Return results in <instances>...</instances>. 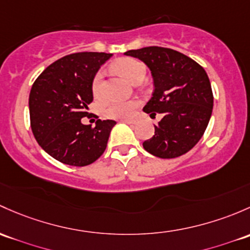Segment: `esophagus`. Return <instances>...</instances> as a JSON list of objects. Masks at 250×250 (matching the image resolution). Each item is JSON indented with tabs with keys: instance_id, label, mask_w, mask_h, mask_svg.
I'll return each instance as SVG.
<instances>
[{
	"instance_id": "obj_1",
	"label": "esophagus",
	"mask_w": 250,
	"mask_h": 250,
	"mask_svg": "<svg viewBox=\"0 0 250 250\" xmlns=\"http://www.w3.org/2000/svg\"><path fill=\"white\" fill-rule=\"evenodd\" d=\"M121 122H123V123H127V125H135V123H136V121H134V120H122V121H121Z\"/></svg>"
}]
</instances>
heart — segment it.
I'll return each instance as SVG.
<instances>
[{
  "mask_svg": "<svg viewBox=\"0 0 250 250\" xmlns=\"http://www.w3.org/2000/svg\"><path fill=\"white\" fill-rule=\"evenodd\" d=\"M112 68L120 73L123 78L127 79L130 83H135L140 78H144L146 74V65L139 60L133 57H122L112 63ZM103 70L97 72L92 81V92L96 98H99L103 93ZM139 106L138 101L127 102H114L110 103L105 109V115L110 118H129L135 112Z\"/></svg>",
  "mask_w": 250,
  "mask_h": 250,
  "instance_id": "heart-1",
  "label": "heart"
}]
</instances>
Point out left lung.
I'll use <instances>...</instances> for the list:
<instances>
[{
  "instance_id": "8db88e82",
  "label": "left lung",
  "mask_w": 250,
  "mask_h": 250,
  "mask_svg": "<svg viewBox=\"0 0 250 250\" xmlns=\"http://www.w3.org/2000/svg\"><path fill=\"white\" fill-rule=\"evenodd\" d=\"M125 54L145 62L153 77V97L144 111L151 116L163 115L144 148L167 159L187 153L204 135L213 109V93L205 69L190 57L162 46Z\"/></svg>"
}]
</instances>
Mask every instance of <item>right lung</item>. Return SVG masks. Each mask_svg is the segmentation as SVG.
<instances>
[{
	"label": "right lung",
	"mask_w": 250,
	"mask_h": 250,
	"mask_svg": "<svg viewBox=\"0 0 250 250\" xmlns=\"http://www.w3.org/2000/svg\"><path fill=\"white\" fill-rule=\"evenodd\" d=\"M105 52H75L50 64L33 83L28 106L32 133L52 158L73 167L96 162L106 148L116 122L97 120L83 125L93 101L92 81L111 57Z\"/></svg>",
	"instance_id": "add662e5"
}]
</instances>
